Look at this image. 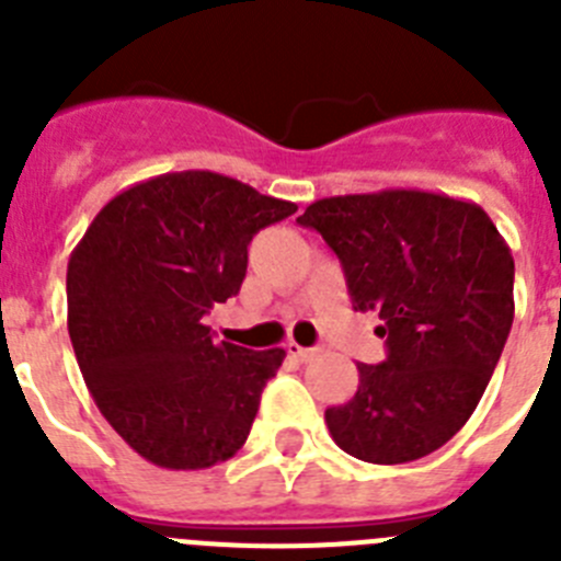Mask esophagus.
Listing matches in <instances>:
<instances>
[{
  "label": "esophagus",
  "instance_id": "1",
  "mask_svg": "<svg viewBox=\"0 0 561 561\" xmlns=\"http://www.w3.org/2000/svg\"><path fill=\"white\" fill-rule=\"evenodd\" d=\"M286 351H289L291 359H297V362H309L311 356H317V348H304V345H297V342H289V345H286Z\"/></svg>",
  "mask_w": 561,
  "mask_h": 561
}]
</instances>
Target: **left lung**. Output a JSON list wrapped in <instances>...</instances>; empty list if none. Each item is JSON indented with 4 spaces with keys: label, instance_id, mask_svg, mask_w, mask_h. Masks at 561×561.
Here are the masks:
<instances>
[{
    "label": "left lung",
    "instance_id": "obj_1",
    "mask_svg": "<svg viewBox=\"0 0 561 561\" xmlns=\"http://www.w3.org/2000/svg\"><path fill=\"white\" fill-rule=\"evenodd\" d=\"M340 257L354 311H376L388 359L359 362V385L325 410L340 449L410 463L463 427L514 320V257L474 202L388 187L329 196L297 216Z\"/></svg>",
    "mask_w": 561,
    "mask_h": 561
}]
</instances>
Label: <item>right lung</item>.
I'll return each instance as SVG.
<instances>
[{
  "label": "right lung",
  "mask_w": 561,
  "mask_h": 561,
  "mask_svg": "<svg viewBox=\"0 0 561 561\" xmlns=\"http://www.w3.org/2000/svg\"><path fill=\"white\" fill-rule=\"evenodd\" d=\"M297 205L213 171L162 173L101 207L69 255L67 329L103 419L148 463L191 472L244 447L284 348L213 342L257 230Z\"/></svg>",
  "instance_id": "right-lung-1"
}]
</instances>
